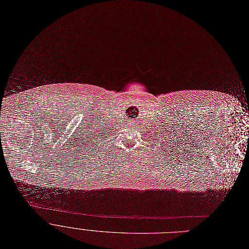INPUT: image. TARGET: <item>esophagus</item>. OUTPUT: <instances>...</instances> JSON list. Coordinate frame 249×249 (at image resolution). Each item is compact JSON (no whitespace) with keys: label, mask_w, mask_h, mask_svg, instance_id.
Instances as JSON below:
<instances>
[{"label":"esophagus","mask_w":249,"mask_h":249,"mask_svg":"<svg viewBox=\"0 0 249 249\" xmlns=\"http://www.w3.org/2000/svg\"><path fill=\"white\" fill-rule=\"evenodd\" d=\"M127 124H129L130 126H133V125L135 124V123H134V121H133L132 119H129V120L127 121Z\"/></svg>","instance_id":"obj_1"}]
</instances>
